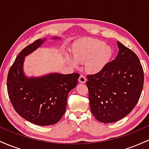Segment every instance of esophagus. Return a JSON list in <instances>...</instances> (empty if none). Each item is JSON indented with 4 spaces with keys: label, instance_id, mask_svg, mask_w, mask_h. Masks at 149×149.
I'll return each instance as SVG.
<instances>
[{
    "label": "esophagus",
    "instance_id": "obj_1",
    "mask_svg": "<svg viewBox=\"0 0 149 149\" xmlns=\"http://www.w3.org/2000/svg\"><path fill=\"white\" fill-rule=\"evenodd\" d=\"M78 80H79L80 83H85V82H86V80H87L86 77H85V76H84V75L81 74V75H80V76L79 78H78Z\"/></svg>",
    "mask_w": 149,
    "mask_h": 149
}]
</instances>
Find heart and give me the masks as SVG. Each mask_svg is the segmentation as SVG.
Masks as SVG:
<instances>
[{
    "mask_svg": "<svg viewBox=\"0 0 149 149\" xmlns=\"http://www.w3.org/2000/svg\"><path fill=\"white\" fill-rule=\"evenodd\" d=\"M110 46L97 39H88L76 44L73 50L74 60L71 63L74 66L78 63L88 62V68L92 72H98L107 64L112 55Z\"/></svg>",
    "mask_w": 149,
    "mask_h": 149,
    "instance_id": "obj_1",
    "label": "heart"
}]
</instances>
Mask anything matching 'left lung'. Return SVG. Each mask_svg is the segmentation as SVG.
<instances>
[{
	"label": "left lung",
	"instance_id": "1",
	"mask_svg": "<svg viewBox=\"0 0 149 149\" xmlns=\"http://www.w3.org/2000/svg\"><path fill=\"white\" fill-rule=\"evenodd\" d=\"M119 52L95 74L88 75L90 110L97 120L114 123L130 113L143 89L144 75L136 54L117 41Z\"/></svg>",
	"mask_w": 149,
	"mask_h": 149
}]
</instances>
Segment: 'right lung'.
<instances>
[{
	"label": "right lung",
	"instance_id": "add662e5",
	"mask_svg": "<svg viewBox=\"0 0 149 149\" xmlns=\"http://www.w3.org/2000/svg\"><path fill=\"white\" fill-rule=\"evenodd\" d=\"M45 40L38 39L22 49L10 67L7 78L8 96L16 112L26 120L41 126L54 125L60 120L66 111L68 95L77 85L80 76L78 73H54L38 78L26 77L23 73L24 57Z\"/></svg>",
	"mask_w": 149,
	"mask_h": 149
}]
</instances>
